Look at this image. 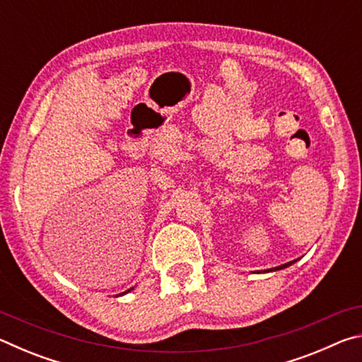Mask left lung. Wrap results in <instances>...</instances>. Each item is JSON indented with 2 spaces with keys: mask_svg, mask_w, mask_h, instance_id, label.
I'll list each match as a JSON object with an SVG mask.
<instances>
[{
  "mask_svg": "<svg viewBox=\"0 0 362 362\" xmlns=\"http://www.w3.org/2000/svg\"><path fill=\"white\" fill-rule=\"evenodd\" d=\"M293 262H296V260H293ZM293 262H289V263H284V265H281V267H276V268H274V269H281V268H286V267H289V265H291V263H293ZM268 272H273V268H272V269H268Z\"/></svg>",
  "mask_w": 362,
  "mask_h": 362,
  "instance_id": "left-lung-1",
  "label": "left lung"
}]
</instances>
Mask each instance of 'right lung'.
I'll use <instances>...</instances> for the list:
<instances>
[{
    "label": "right lung",
    "instance_id": "right-lung-1",
    "mask_svg": "<svg viewBox=\"0 0 362 362\" xmlns=\"http://www.w3.org/2000/svg\"><path fill=\"white\" fill-rule=\"evenodd\" d=\"M131 291V289H129ZM129 291H127V292H129ZM122 293H126V292H122Z\"/></svg>",
    "mask_w": 362,
    "mask_h": 362
}]
</instances>
